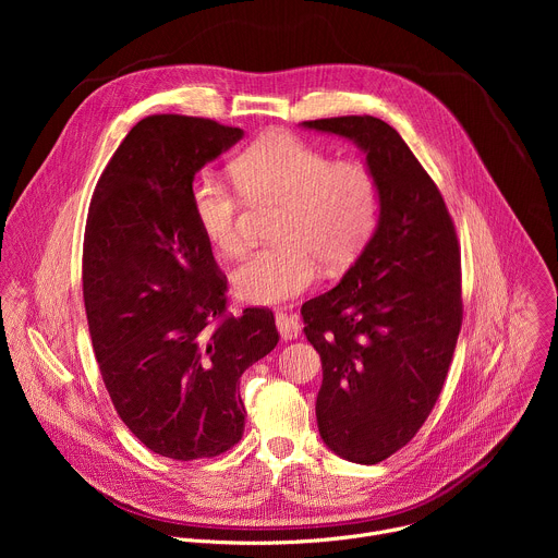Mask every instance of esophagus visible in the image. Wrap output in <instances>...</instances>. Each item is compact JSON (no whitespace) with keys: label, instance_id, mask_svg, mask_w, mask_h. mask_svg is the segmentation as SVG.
<instances>
[{"label":"esophagus","instance_id":"esophagus-1","mask_svg":"<svg viewBox=\"0 0 558 558\" xmlns=\"http://www.w3.org/2000/svg\"><path fill=\"white\" fill-rule=\"evenodd\" d=\"M276 327L282 336V340H295L302 331V325L295 315H289V313H276Z\"/></svg>","mask_w":558,"mask_h":558}]
</instances>
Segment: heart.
Wrapping results in <instances>:
<instances>
[{
  "label": "heart",
  "mask_w": 558,
  "mask_h": 558,
  "mask_svg": "<svg viewBox=\"0 0 558 558\" xmlns=\"http://www.w3.org/2000/svg\"><path fill=\"white\" fill-rule=\"evenodd\" d=\"M233 181L201 172L190 185V207L205 241L222 256L245 252V201L282 203L274 222L276 245L254 252L233 271L235 291L276 304L306 291L317 260L347 267L368 243L379 214V183L357 158H333L295 134L276 132L235 158Z\"/></svg>",
  "instance_id": "b5f03b06"
}]
</instances>
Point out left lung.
Listing matches in <instances>:
<instances>
[{
  "instance_id": "left-lung-1",
  "label": "left lung",
  "mask_w": 558,
  "mask_h": 558,
  "mask_svg": "<svg viewBox=\"0 0 558 558\" xmlns=\"http://www.w3.org/2000/svg\"><path fill=\"white\" fill-rule=\"evenodd\" d=\"M302 125L353 138L379 183L368 245L338 287L300 308L323 360L320 437L336 454L373 465L417 435L444 388L463 323L457 231L395 128L368 114Z\"/></svg>"
}]
</instances>
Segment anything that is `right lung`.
Wrapping results in <instances>:
<instances>
[{"label":"right lung","instance_id":"obj_1","mask_svg":"<svg viewBox=\"0 0 558 558\" xmlns=\"http://www.w3.org/2000/svg\"><path fill=\"white\" fill-rule=\"evenodd\" d=\"M241 136L203 117L141 119L86 220L84 304L104 384L132 435L179 461L241 441L238 384L280 340L267 306L227 308V276L190 207L194 174Z\"/></svg>","mask_w":558,"mask_h":558}]
</instances>
